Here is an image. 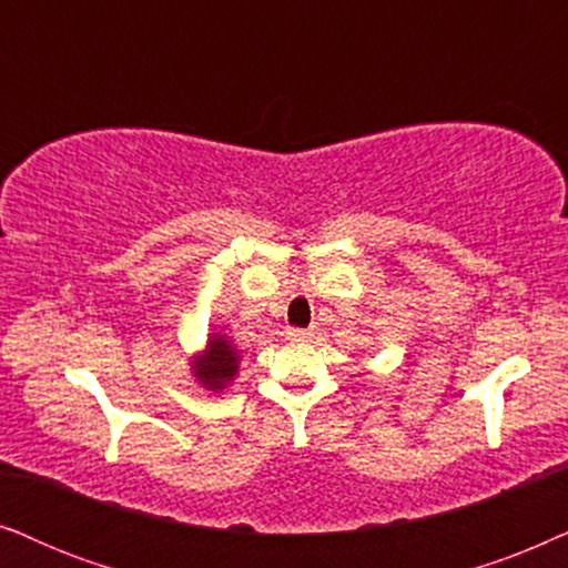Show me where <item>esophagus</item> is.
<instances>
[{
    "label": "esophagus",
    "mask_w": 568,
    "mask_h": 568,
    "mask_svg": "<svg viewBox=\"0 0 568 568\" xmlns=\"http://www.w3.org/2000/svg\"><path fill=\"white\" fill-rule=\"evenodd\" d=\"M314 335L308 329H301V327H291L288 329V339H293V343H308Z\"/></svg>",
    "instance_id": "esophagus-1"
}]
</instances>
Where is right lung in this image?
<instances>
[{"label":"right lung","mask_w":568,"mask_h":568,"mask_svg":"<svg viewBox=\"0 0 568 568\" xmlns=\"http://www.w3.org/2000/svg\"><path fill=\"white\" fill-rule=\"evenodd\" d=\"M236 361H239V355L233 353L229 339L213 337L207 345V358L196 363L194 374L200 376L205 387L223 389L225 384L233 379V374H236Z\"/></svg>","instance_id":"obj_1"}]
</instances>
